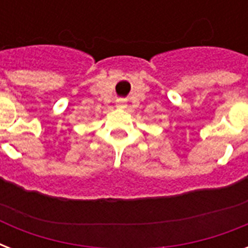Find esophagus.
<instances>
[{"label": "esophagus", "mask_w": 248, "mask_h": 248, "mask_svg": "<svg viewBox=\"0 0 248 248\" xmlns=\"http://www.w3.org/2000/svg\"><path fill=\"white\" fill-rule=\"evenodd\" d=\"M116 107L118 109H124V108H126V103H124V100H117Z\"/></svg>", "instance_id": "34e87169"}]
</instances>
